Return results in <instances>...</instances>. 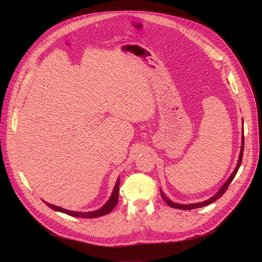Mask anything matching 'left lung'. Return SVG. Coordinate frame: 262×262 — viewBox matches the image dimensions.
<instances>
[{
  "mask_svg": "<svg viewBox=\"0 0 262 262\" xmlns=\"http://www.w3.org/2000/svg\"><path fill=\"white\" fill-rule=\"evenodd\" d=\"M243 149H244V135H242V145H241V153H240V156H239V160H238V164H237V167H236V169H235V171L232 172V174L230 175V177L228 178L227 180V182L223 185V187L219 190V192L217 193L213 196V198H211V199H209L208 201H205V202H202V203H196V204H189V205H182V204H177V203H173L172 201H170L169 199H167L166 198V195H164L163 193H162V191L160 190V193H161V198H162V200L166 202L170 207H172V208H176V209H183V210H190V209H195V208H201V207H204V206H207V205H209V204H211V203H213V202H215L217 199H220L221 198L225 192H226V190H227V188H228V186L230 185V183L232 182V180L233 178H235V176H236V174H237V172H238V170H239V168H240V166H241V162H242V157H243Z\"/></svg>",
  "mask_w": 262,
  "mask_h": 262,
  "instance_id": "1",
  "label": "left lung"
}]
</instances>
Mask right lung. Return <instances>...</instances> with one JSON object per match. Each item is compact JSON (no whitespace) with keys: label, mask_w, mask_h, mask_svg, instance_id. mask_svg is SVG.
<instances>
[{"label":"right lung","mask_w":262,"mask_h":262,"mask_svg":"<svg viewBox=\"0 0 262 262\" xmlns=\"http://www.w3.org/2000/svg\"><path fill=\"white\" fill-rule=\"evenodd\" d=\"M119 185H120V180L118 178V181L116 183V186L114 188L113 191V194L110 196V199L108 200V202L103 206L101 209H98L95 211H91V212H77V211H70V210H67L63 209L61 207H57V206H54L51 205L49 203H46L49 207H51L53 210H56V211H60L63 213H67L69 215H72V216H76V217H87V219H91V217H98V216H102L105 214H108L110 211H112L118 203L119 200Z\"/></svg>","instance_id":"add662e5"}]
</instances>
